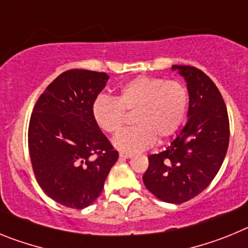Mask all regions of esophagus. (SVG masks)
<instances>
[{
    "label": "esophagus",
    "mask_w": 248,
    "mask_h": 248,
    "mask_svg": "<svg viewBox=\"0 0 248 248\" xmlns=\"http://www.w3.org/2000/svg\"><path fill=\"white\" fill-rule=\"evenodd\" d=\"M119 156L124 157V159H129V157L133 156V154L131 153H124V151H122V153H119Z\"/></svg>",
    "instance_id": "1"
}]
</instances>
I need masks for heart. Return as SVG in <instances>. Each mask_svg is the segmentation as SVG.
I'll return each instance as SVG.
<instances>
[{
	"mask_svg": "<svg viewBox=\"0 0 248 248\" xmlns=\"http://www.w3.org/2000/svg\"><path fill=\"white\" fill-rule=\"evenodd\" d=\"M189 91L179 80L140 76L120 87L115 98L99 95L92 105L94 122L103 131L117 134L125 122V110L135 125L123 130L113 144L119 150L138 153L157 140L172 137L189 109Z\"/></svg>",
	"mask_w": 248,
	"mask_h": 248,
	"instance_id": "1",
	"label": "heart"
}]
</instances>
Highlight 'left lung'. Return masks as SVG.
Listing matches in <instances>:
<instances>
[{"label":"left lung","instance_id":"8db88e82","mask_svg":"<svg viewBox=\"0 0 248 248\" xmlns=\"http://www.w3.org/2000/svg\"><path fill=\"white\" fill-rule=\"evenodd\" d=\"M189 91L185 126L164 151L149 155L143 176L146 189L161 201L183 203L214 180L226 156L230 123L226 104L215 83L191 65H172Z\"/></svg>","mask_w":248,"mask_h":248}]
</instances>
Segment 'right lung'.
Instances as JSON below:
<instances>
[{
	"label": "right lung",
	"instance_id": "obj_1",
	"mask_svg": "<svg viewBox=\"0 0 248 248\" xmlns=\"http://www.w3.org/2000/svg\"><path fill=\"white\" fill-rule=\"evenodd\" d=\"M108 79L103 72H63L31 115L28 149L37 183L52 200L71 209L97 200L119 156L92 115Z\"/></svg>",
	"mask_w": 248,
	"mask_h": 248
}]
</instances>
